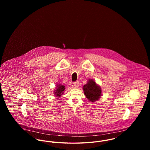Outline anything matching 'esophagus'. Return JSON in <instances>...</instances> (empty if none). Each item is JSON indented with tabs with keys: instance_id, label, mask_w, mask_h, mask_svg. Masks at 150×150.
<instances>
[{
	"instance_id": "esophagus-1",
	"label": "esophagus",
	"mask_w": 150,
	"mask_h": 150,
	"mask_svg": "<svg viewBox=\"0 0 150 150\" xmlns=\"http://www.w3.org/2000/svg\"><path fill=\"white\" fill-rule=\"evenodd\" d=\"M73 86H74L75 88H78L79 86V82L78 81L74 82Z\"/></svg>"
}]
</instances>
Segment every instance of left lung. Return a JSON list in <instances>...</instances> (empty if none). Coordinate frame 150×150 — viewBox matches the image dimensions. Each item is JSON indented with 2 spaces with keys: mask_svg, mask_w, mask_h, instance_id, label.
<instances>
[{
  "mask_svg": "<svg viewBox=\"0 0 150 150\" xmlns=\"http://www.w3.org/2000/svg\"><path fill=\"white\" fill-rule=\"evenodd\" d=\"M88 82L83 86V91L86 97L89 100L94 102L99 100L101 96V89L93 79H89Z\"/></svg>",
  "mask_w": 150,
  "mask_h": 150,
  "instance_id": "obj_1",
  "label": "left lung"
}]
</instances>
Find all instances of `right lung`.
<instances>
[{
    "label": "right lung",
    "mask_w": 150,
    "mask_h": 150,
    "mask_svg": "<svg viewBox=\"0 0 150 150\" xmlns=\"http://www.w3.org/2000/svg\"><path fill=\"white\" fill-rule=\"evenodd\" d=\"M64 89H65V87L64 86L58 84V86H56V91H54V95L57 97H61L64 94Z\"/></svg>",
    "instance_id": "add662e5"
}]
</instances>
